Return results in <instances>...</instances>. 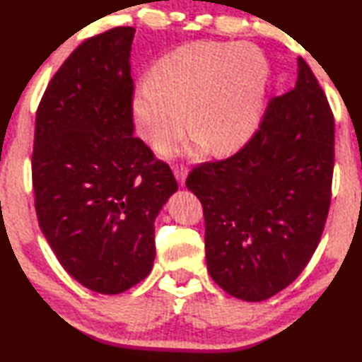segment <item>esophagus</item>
<instances>
[{
  "label": "esophagus",
  "instance_id": "1",
  "mask_svg": "<svg viewBox=\"0 0 362 362\" xmlns=\"http://www.w3.org/2000/svg\"><path fill=\"white\" fill-rule=\"evenodd\" d=\"M173 171H175V176H176L177 182H180L181 186L185 185V181H186V177H187V168L185 165H176L175 170H173Z\"/></svg>",
  "mask_w": 362,
  "mask_h": 362
}]
</instances>
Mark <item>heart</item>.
Instances as JSON below:
<instances>
[{
  "mask_svg": "<svg viewBox=\"0 0 362 362\" xmlns=\"http://www.w3.org/2000/svg\"><path fill=\"white\" fill-rule=\"evenodd\" d=\"M269 64L252 44L194 42L166 54L136 87L132 117L143 140L163 148L187 127L197 138L165 155L234 153L259 128Z\"/></svg>",
  "mask_w": 362,
  "mask_h": 362,
  "instance_id": "1",
  "label": "heart"
}]
</instances>
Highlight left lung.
<instances>
[{"instance_id": "1", "label": "left lung", "mask_w": 362, "mask_h": 362, "mask_svg": "<svg viewBox=\"0 0 362 362\" xmlns=\"http://www.w3.org/2000/svg\"><path fill=\"white\" fill-rule=\"evenodd\" d=\"M295 87L272 98L252 140L187 176L206 221V262L227 293L262 301L286 288L315 254L331 201L334 118L298 57Z\"/></svg>"}]
</instances>
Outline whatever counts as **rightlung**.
I'll return each mask as SVG.
<instances>
[{
  "mask_svg": "<svg viewBox=\"0 0 362 362\" xmlns=\"http://www.w3.org/2000/svg\"><path fill=\"white\" fill-rule=\"evenodd\" d=\"M135 29L82 42L36 113L33 186L44 237L72 279L122 293L153 269L155 219L177 191L166 163L133 136Z\"/></svg>",
  "mask_w": 362,
  "mask_h": 362,
  "instance_id": "add662e5",
  "label": "right lung"
}]
</instances>
